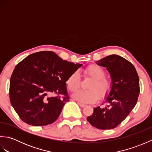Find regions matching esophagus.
I'll use <instances>...</instances> for the list:
<instances>
[{
  "label": "esophagus",
  "instance_id": "1",
  "mask_svg": "<svg viewBox=\"0 0 152 152\" xmlns=\"http://www.w3.org/2000/svg\"><path fill=\"white\" fill-rule=\"evenodd\" d=\"M78 104H79L80 107H82V108H83V107H85V106H86V104H82V103H81V102H78Z\"/></svg>",
  "mask_w": 152,
  "mask_h": 152
}]
</instances>
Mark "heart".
<instances>
[{
  "label": "heart",
  "mask_w": 152,
  "mask_h": 152,
  "mask_svg": "<svg viewBox=\"0 0 152 152\" xmlns=\"http://www.w3.org/2000/svg\"><path fill=\"white\" fill-rule=\"evenodd\" d=\"M85 76L91 77L93 80L88 86L89 90H80L73 95V98L83 103H94L101 96L104 99L110 93L112 83L110 79L106 77V71L96 64H90L83 70ZM80 76L78 72L70 74L66 80L68 89L71 92H75L80 88Z\"/></svg>",
  "instance_id": "b5f03b06"
}]
</instances>
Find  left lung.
I'll return each instance as SVG.
<instances>
[{"mask_svg":"<svg viewBox=\"0 0 152 152\" xmlns=\"http://www.w3.org/2000/svg\"><path fill=\"white\" fill-rule=\"evenodd\" d=\"M96 63L106 67L110 74L112 88L106 100L107 106L94 108L87 120L99 129H112L127 117L136 105L140 93L139 78L133 64L118 55H110Z\"/></svg>","mask_w":152,"mask_h":152,"instance_id":"1","label":"left lung"}]
</instances>
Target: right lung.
<instances>
[{
    "label": "right lung",
    "mask_w": 152,
    "mask_h": 152,
    "mask_svg": "<svg viewBox=\"0 0 152 152\" xmlns=\"http://www.w3.org/2000/svg\"><path fill=\"white\" fill-rule=\"evenodd\" d=\"M82 65L63 60L50 51L31 54L19 62L11 76L9 93L21 120L33 126L56 121L70 101L66 80ZM51 94L56 96H48Z\"/></svg>",
    "instance_id": "obj_1"
}]
</instances>
